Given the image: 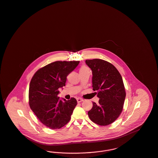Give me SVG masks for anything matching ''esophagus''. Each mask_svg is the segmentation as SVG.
<instances>
[{
	"label": "esophagus",
	"mask_w": 158,
	"mask_h": 158,
	"mask_svg": "<svg viewBox=\"0 0 158 158\" xmlns=\"http://www.w3.org/2000/svg\"><path fill=\"white\" fill-rule=\"evenodd\" d=\"M76 99H77V102L78 103H80V102H81L84 101V100H83L82 98H79V97L77 98Z\"/></svg>",
	"instance_id": "34e87169"
}]
</instances>
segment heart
<instances>
[{
    "label": "heart",
    "mask_w": 158,
    "mask_h": 158,
    "mask_svg": "<svg viewBox=\"0 0 158 158\" xmlns=\"http://www.w3.org/2000/svg\"><path fill=\"white\" fill-rule=\"evenodd\" d=\"M85 69H88L86 67H85V66H83V67H82L81 68V69H80V70H85Z\"/></svg>",
    "instance_id": "b5f03b06"
}]
</instances>
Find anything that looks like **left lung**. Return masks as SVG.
<instances>
[{
    "instance_id": "obj_1",
    "label": "left lung",
    "mask_w": 158,
    "mask_h": 158,
    "mask_svg": "<svg viewBox=\"0 0 158 158\" xmlns=\"http://www.w3.org/2000/svg\"><path fill=\"white\" fill-rule=\"evenodd\" d=\"M85 63L92 71L93 89L99 98L98 104L93 102L88 116L100 126L109 125L117 120L123 108L126 92L122 76L107 61L94 59L87 60Z\"/></svg>"
}]
</instances>
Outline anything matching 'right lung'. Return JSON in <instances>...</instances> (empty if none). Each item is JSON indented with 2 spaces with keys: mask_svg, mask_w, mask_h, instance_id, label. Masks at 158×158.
<instances>
[{
  "mask_svg": "<svg viewBox=\"0 0 158 158\" xmlns=\"http://www.w3.org/2000/svg\"><path fill=\"white\" fill-rule=\"evenodd\" d=\"M79 61H55L39 69L32 77L29 89L31 109L44 125L60 129L71 118L77 105L74 98H60L59 89L65 85L67 76Z\"/></svg>",
  "mask_w": 158,
  "mask_h": 158,
  "instance_id": "right-lung-1",
  "label": "right lung"
}]
</instances>
